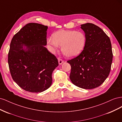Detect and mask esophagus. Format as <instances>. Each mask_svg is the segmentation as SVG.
Returning a JSON list of instances; mask_svg holds the SVG:
<instances>
[{
    "label": "esophagus",
    "mask_w": 122,
    "mask_h": 122,
    "mask_svg": "<svg viewBox=\"0 0 122 122\" xmlns=\"http://www.w3.org/2000/svg\"><path fill=\"white\" fill-rule=\"evenodd\" d=\"M58 63H59V64H60V65H61L64 62V61H62V60H61V59L60 58H58Z\"/></svg>",
    "instance_id": "esophagus-1"
}]
</instances>
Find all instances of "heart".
Returning a JSON list of instances; mask_svg holds the SVG:
<instances>
[{
  "instance_id": "obj_1",
  "label": "heart",
  "mask_w": 122,
  "mask_h": 122,
  "mask_svg": "<svg viewBox=\"0 0 122 122\" xmlns=\"http://www.w3.org/2000/svg\"><path fill=\"white\" fill-rule=\"evenodd\" d=\"M86 41L82 31L74 30H60L55 32L53 38L47 40V43L54 50L61 46V52L66 56L72 58L78 55L83 50Z\"/></svg>"
}]
</instances>
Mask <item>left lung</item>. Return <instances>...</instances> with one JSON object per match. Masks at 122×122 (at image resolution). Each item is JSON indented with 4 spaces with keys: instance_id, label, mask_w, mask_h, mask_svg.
Masks as SVG:
<instances>
[{
    "instance_id": "8db88e82",
    "label": "left lung",
    "mask_w": 122,
    "mask_h": 122,
    "mask_svg": "<svg viewBox=\"0 0 122 122\" xmlns=\"http://www.w3.org/2000/svg\"><path fill=\"white\" fill-rule=\"evenodd\" d=\"M86 36V46L81 53L67 62L71 66L70 79L79 87L93 89L107 78L112 61V44L101 28L93 23L81 25Z\"/></svg>"
}]
</instances>
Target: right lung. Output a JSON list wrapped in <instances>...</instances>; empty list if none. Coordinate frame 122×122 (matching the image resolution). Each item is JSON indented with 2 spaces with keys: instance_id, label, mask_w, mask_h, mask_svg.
Wrapping results in <instances>:
<instances>
[{
  "instance_id": "add662e5",
  "label": "right lung",
  "mask_w": 122,
  "mask_h": 122,
  "mask_svg": "<svg viewBox=\"0 0 122 122\" xmlns=\"http://www.w3.org/2000/svg\"><path fill=\"white\" fill-rule=\"evenodd\" d=\"M48 26L29 23L13 36L8 64L14 81L24 90L41 93L52 82V74L58 66L57 59L48 51Z\"/></svg>"
}]
</instances>
